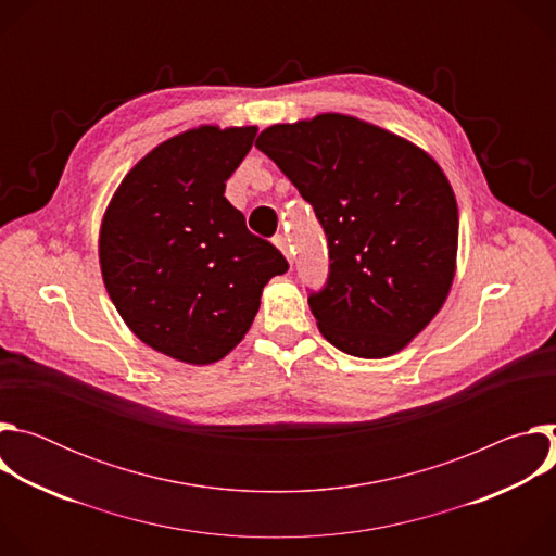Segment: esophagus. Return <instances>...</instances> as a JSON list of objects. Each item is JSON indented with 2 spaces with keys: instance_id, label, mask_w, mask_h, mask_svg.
Here are the masks:
<instances>
[{
  "instance_id": "esophagus-1",
  "label": "esophagus",
  "mask_w": 556,
  "mask_h": 556,
  "mask_svg": "<svg viewBox=\"0 0 556 556\" xmlns=\"http://www.w3.org/2000/svg\"><path fill=\"white\" fill-rule=\"evenodd\" d=\"M275 247L283 253V257L292 264V260H294V251H292V247H290V242H288V237H283V235H277L275 237Z\"/></svg>"
}]
</instances>
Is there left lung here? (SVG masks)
I'll list each match as a JSON object with an SVG mask.
<instances>
[{"label": "left lung", "instance_id": "left-lung-1", "mask_svg": "<svg viewBox=\"0 0 556 556\" xmlns=\"http://www.w3.org/2000/svg\"><path fill=\"white\" fill-rule=\"evenodd\" d=\"M255 147L314 206L330 277L307 303L341 352L384 358L442 309L457 266V202L433 157L348 114L266 127Z\"/></svg>", "mask_w": 556, "mask_h": 556}]
</instances>
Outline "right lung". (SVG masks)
<instances>
[{"instance_id": "right-lung-1", "label": "right lung", "mask_w": 556, "mask_h": 556, "mask_svg": "<svg viewBox=\"0 0 556 556\" xmlns=\"http://www.w3.org/2000/svg\"><path fill=\"white\" fill-rule=\"evenodd\" d=\"M255 134L257 125L176 134L129 169L101 219V275L123 321L144 345L189 365L235 350L264 286L288 270L224 198Z\"/></svg>"}]
</instances>
